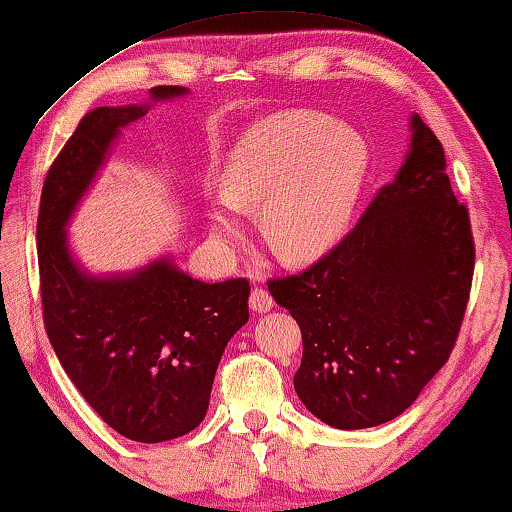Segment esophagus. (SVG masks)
<instances>
[{
	"mask_svg": "<svg viewBox=\"0 0 512 512\" xmlns=\"http://www.w3.org/2000/svg\"><path fill=\"white\" fill-rule=\"evenodd\" d=\"M249 306L258 313H267L274 306V297L270 295V290L254 286V290H251V295H249Z\"/></svg>",
	"mask_w": 512,
	"mask_h": 512,
	"instance_id": "obj_1",
	"label": "esophagus"
}]
</instances>
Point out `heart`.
<instances>
[{"mask_svg": "<svg viewBox=\"0 0 512 512\" xmlns=\"http://www.w3.org/2000/svg\"><path fill=\"white\" fill-rule=\"evenodd\" d=\"M364 139L316 112H281L238 139L208 208L210 231L242 238L238 212L258 208L263 242L283 261H309L345 231L366 180Z\"/></svg>", "mask_w": 512, "mask_h": 512, "instance_id": "1", "label": "heart"}]
</instances>
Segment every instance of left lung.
<instances>
[{
    "mask_svg": "<svg viewBox=\"0 0 512 512\" xmlns=\"http://www.w3.org/2000/svg\"><path fill=\"white\" fill-rule=\"evenodd\" d=\"M474 258L442 141L414 114L405 164L355 229L304 272L267 283L302 329L295 391L306 410L341 430L403 414L451 357Z\"/></svg>",
    "mask_w": 512,
    "mask_h": 512,
    "instance_id": "8db88e82",
    "label": "left lung"
}]
</instances>
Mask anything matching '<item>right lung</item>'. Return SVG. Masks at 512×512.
Wrapping results in <instances>:
<instances>
[{
  "label": "right lung",
  "mask_w": 512,
  "mask_h": 512,
  "mask_svg": "<svg viewBox=\"0 0 512 512\" xmlns=\"http://www.w3.org/2000/svg\"><path fill=\"white\" fill-rule=\"evenodd\" d=\"M183 86H153L155 100ZM146 105L96 107L47 171L38 208L43 322L70 380L109 428L132 442L183 437L208 412L231 336L249 320V281L203 283L162 258L125 277H91L73 261L66 222L125 125Z\"/></svg>",
  "instance_id": "obj_1"
}]
</instances>
